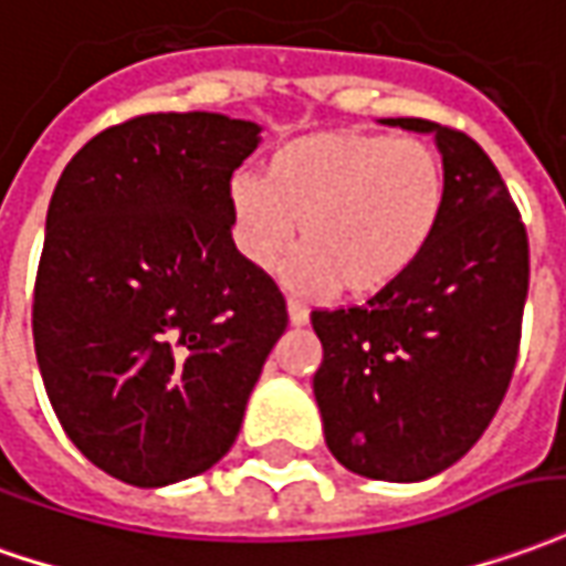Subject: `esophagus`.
<instances>
[{
	"label": "esophagus",
	"instance_id": "obj_1",
	"mask_svg": "<svg viewBox=\"0 0 566 566\" xmlns=\"http://www.w3.org/2000/svg\"><path fill=\"white\" fill-rule=\"evenodd\" d=\"M287 318H291L294 327H300V324L310 322V312H306V306H300L296 300H287Z\"/></svg>",
	"mask_w": 566,
	"mask_h": 566
}]
</instances>
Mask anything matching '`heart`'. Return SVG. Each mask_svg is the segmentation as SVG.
<instances>
[{
  "label": "heart",
  "instance_id": "heart-1",
  "mask_svg": "<svg viewBox=\"0 0 566 566\" xmlns=\"http://www.w3.org/2000/svg\"><path fill=\"white\" fill-rule=\"evenodd\" d=\"M229 201L235 244L256 270H275L296 232L303 248L287 263L296 291L374 296L432 244L448 174L420 140L324 132L279 146L263 180L235 177Z\"/></svg>",
  "mask_w": 566,
  "mask_h": 566
}]
</instances>
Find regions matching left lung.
<instances>
[{
  "instance_id": "8db88e82",
  "label": "left lung",
  "mask_w": 566,
  "mask_h": 566,
  "mask_svg": "<svg viewBox=\"0 0 566 566\" xmlns=\"http://www.w3.org/2000/svg\"><path fill=\"white\" fill-rule=\"evenodd\" d=\"M448 205L420 263L365 306L312 310L322 367L312 389L324 441L349 472L422 481L465 457L512 382L531 282L515 201L469 134L429 118Z\"/></svg>"
}]
</instances>
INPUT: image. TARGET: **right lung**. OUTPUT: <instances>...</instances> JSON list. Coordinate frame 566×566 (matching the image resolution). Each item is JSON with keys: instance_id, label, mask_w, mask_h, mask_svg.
Segmentation results:
<instances>
[{"instance_id": "1", "label": "right lung", "mask_w": 566, "mask_h": 566, "mask_svg": "<svg viewBox=\"0 0 566 566\" xmlns=\"http://www.w3.org/2000/svg\"><path fill=\"white\" fill-rule=\"evenodd\" d=\"M254 122L146 113L78 149L54 187L33 291L35 361L70 441L106 475L165 488L242 429L287 306L232 242V171Z\"/></svg>"}]
</instances>
